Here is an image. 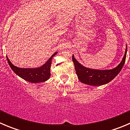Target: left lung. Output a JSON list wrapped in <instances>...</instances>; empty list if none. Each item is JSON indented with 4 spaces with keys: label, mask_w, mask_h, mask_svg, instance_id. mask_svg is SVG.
Returning a JSON list of instances; mask_svg holds the SVG:
<instances>
[{
    "label": "left lung",
    "mask_w": 130,
    "mask_h": 130,
    "mask_svg": "<svg viewBox=\"0 0 130 130\" xmlns=\"http://www.w3.org/2000/svg\"><path fill=\"white\" fill-rule=\"evenodd\" d=\"M127 45L122 61L116 67L108 70H98L87 68L77 61L72 56V61L79 80L82 83L91 86H101L107 84L118 75L125 63Z\"/></svg>",
    "instance_id": "left-lung-1"
}]
</instances>
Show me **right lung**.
<instances>
[{"label":"right lung","instance_id":"add662e5","mask_svg":"<svg viewBox=\"0 0 130 130\" xmlns=\"http://www.w3.org/2000/svg\"><path fill=\"white\" fill-rule=\"evenodd\" d=\"M57 54V52L53 54L45 63L42 66L37 68H19L11 63L9 58L7 57V60L11 69L17 75L24 79L27 82L33 83H41L46 82L50 78L51 65L53 56Z\"/></svg>","mask_w":130,"mask_h":130}]
</instances>
